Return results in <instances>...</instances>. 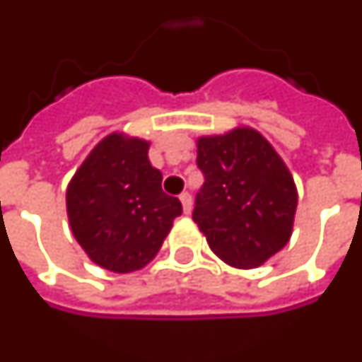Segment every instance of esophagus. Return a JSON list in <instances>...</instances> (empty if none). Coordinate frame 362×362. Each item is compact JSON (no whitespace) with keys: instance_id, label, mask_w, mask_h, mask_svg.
Wrapping results in <instances>:
<instances>
[{"instance_id":"34e87169","label":"esophagus","mask_w":362,"mask_h":362,"mask_svg":"<svg viewBox=\"0 0 362 362\" xmlns=\"http://www.w3.org/2000/svg\"><path fill=\"white\" fill-rule=\"evenodd\" d=\"M180 202L182 207H184V214H189V209H192V196H189V192H182Z\"/></svg>"}]
</instances>
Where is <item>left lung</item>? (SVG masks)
I'll use <instances>...</instances> for the list:
<instances>
[{
  "label": "left lung",
  "mask_w": 362,
  "mask_h": 362,
  "mask_svg": "<svg viewBox=\"0 0 362 362\" xmlns=\"http://www.w3.org/2000/svg\"><path fill=\"white\" fill-rule=\"evenodd\" d=\"M204 184L192 217L211 251L237 269H255L290 239L298 194L286 164L252 129L198 141Z\"/></svg>",
  "instance_id": "left-lung-1"
}]
</instances>
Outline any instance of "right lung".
Returning a JSON list of instances; mask_svg holds the SVG:
<instances>
[{"label":"right lung","mask_w":362,"mask_h":362,"mask_svg":"<svg viewBox=\"0 0 362 362\" xmlns=\"http://www.w3.org/2000/svg\"><path fill=\"white\" fill-rule=\"evenodd\" d=\"M148 143L113 133L93 148L66 189L76 241L113 272H133L155 259L180 199L163 192V174L148 160Z\"/></svg>","instance_id":"right-lung-1"}]
</instances>
